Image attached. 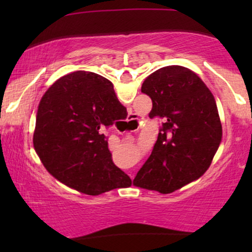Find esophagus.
<instances>
[{
  "label": "esophagus",
  "mask_w": 252,
  "mask_h": 252,
  "mask_svg": "<svg viewBox=\"0 0 252 252\" xmlns=\"http://www.w3.org/2000/svg\"><path fill=\"white\" fill-rule=\"evenodd\" d=\"M136 120V118H135V115L134 114H131V120H130V121H135ZM136 122H138V121L137 120H136ZM135 170L134 169H130V170H128V173H129V176H130V178H134V174H135Z\"/></svg>",
  "instance_id": "1"
}]
</instances>
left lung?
Instances as JSON below:
<instances>
[{
	"label": "left lung",
	"instance_id": "left-lung-1",
	"mask_svg": "<svg viewBox=\"0 0 252 252\" xmlns=\"http://www.w3.org/2000/svg\"><path fill=\"white\" fill-rule=\"evenodd\" d=\"M141 91L152 98L149 117H161L164 123L132 184L167 194L198 180L209 169L221 143L218 108L206 84L184 66L153 72Z\"/></svg>",
	"mask_w": 252,
	"mask_h": 252
}]
</instances>
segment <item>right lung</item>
Listing matches in <instances>:
<instances>
[{"label": "right lung", "instance_id": "obj_1", "mask_svg": "<svg viewBox=\"0 0 252 252\" xmlns=\"http://www.w3.org/2000/svg\"><path fill=\"white\" fill-rule=\"evenodd\" d=\"M126 109L110 80L76 71L53 83L36 111L33 144L45 168L66 186L98 195L131 185L112 162L100 129L121 120Z\"/></svg>", "mask_w": 252, "mask_h": 252}]
</instances>
